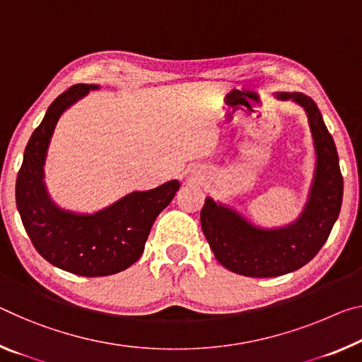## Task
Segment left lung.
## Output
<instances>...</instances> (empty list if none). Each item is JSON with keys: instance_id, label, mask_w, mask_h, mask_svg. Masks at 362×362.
<instances>
[{"instance_id": "1", "label": "left lung", "mask_w": 362, "mask_h": 362, "mask_svg": "<svg viewBox=\"0 0 362 362\" xmlns=\"http://www.w3.org/2000/svg\"><path fill=\"white\" fill-rule=\"evenodd\" d=\"M305 109L313 135L315 168L300 216L280 227H261L232 206L204 199L202 227L216 259L223 267L246 277H277L293 272L319 253L338 219L343 198V177L335 141L322 114L305 93H275Z\"/></svg>"}]
</instances>
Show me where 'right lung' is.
<instances>
[{"label":"right lung","instance_id":"add662e5","mask_svg":"<svg viewBox=\"0 0 362 362\" xmlns=\"http://www.w3.org/2000/svg\"><path fill=\"white\" fill-rule=\"evenodd\" d=\"M98 88L72 85L51 103L27 143L16 182L17 209L35 250L53 266L82 277L117 274L139 261L154 221L180 188L179 180H169L151 190L127 193L90 214L53 202L45 182V164L57 120Z\"/></svg>","mask_w":362,"mask_h":362}]
</instances>
